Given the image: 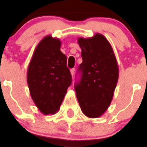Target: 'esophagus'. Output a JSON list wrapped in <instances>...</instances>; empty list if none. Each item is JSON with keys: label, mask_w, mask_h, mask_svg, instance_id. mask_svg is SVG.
<instances>
[{"label": "esophagus", "mask_w": 147, "mask_h": 147, "mask_svg": "<svg viewBox=\"0 0 147 147\" xmlns=\"http://www.w3.org/2000/svg\"><path fill=\"white\" fill-rule=\"evenodd\" d=\"M74 71H75L74 68H72V69H71V76H74Z\"/></svg>", "instance_id": "1"}]
</instances>
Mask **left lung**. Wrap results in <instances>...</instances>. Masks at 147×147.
<instances>
[{
    "mask_svg": "<svg viewBox=\"0 0 147 147\" xmlns=\"http://www.w3.org/2000/svg\"><path fill=\"white\" fill-rule=\"evenodd\" d=\"M82 62L80 82L75 85L76 98L87 117L102 116L110 106L119 80V66L113 48L101 34L78 39Z\"/></svg>",
    "mask_w": 147,
    "mask_h": 147,
    "instance_id": "8db88e82",
    "label": "left lung"
}]
</instances>
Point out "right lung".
<instances>
[{"mask_svg":"<svg viewBox=\"0 0 147 147\" xmlns=\"http://www.w3.org/2000/svg\"><path fill=\"white\" fill-rule=\"evenodd\" d=\"M60 47L59 39L45 36L37 45L28 67L30 95L44 115L57 112L71 84L67 57Z\"/></svg>","mask_w":147,"mask_h":147,"instance_id":"obj_1","label":"right lung"}]
</instances>
